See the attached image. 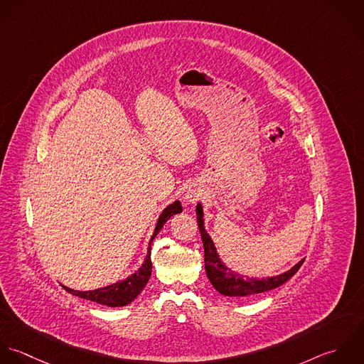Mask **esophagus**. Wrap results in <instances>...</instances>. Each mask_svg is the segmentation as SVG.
Wrapping results in <instances>:
<instances>
[{
  "mask_svg": "<svg viewBox=\"0 0 364 364\" xmlns=\"http://www.w3.org/2000/svg\"><path fill=\"white\" fill-rule=\"evenodd\" d=\"M201 197V193L198 190H188L186 194H184V201L188 203V204H196Z\"/></svg>",
  "mask_w": 364,
  "mask_h": 364,
  "instance_id": "1",
  "label": "esophagus"
}]
</instances>
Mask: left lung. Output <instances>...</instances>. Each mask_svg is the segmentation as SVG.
<instances>
[{
	"label": "left lung",
	"instance_id": "left-lung-1",
	"mask_svg": "<svg viewBox=\"0 0 364 364\" xmlns=\"http://www.w3.org/2000/svg\"><path fill=\"white\" fill-rule=\"evenodd\" d=\"M197 220L198 228L201 232V239L204 243V262H205V272L207 276L214 286V289L218 291L219 294L226 296H250L256 295L264 291L273 290L289 282L291 277L299 270V267L304 263V259L298 262L290 270L266 279H255V277H245L239 273L232 272L229 267H226L222 260L219 259L217 247L211 239V236L207 233L204 226V213L203 205L198 203L197 208Z\"/></svg>",
	"mask_w": 364,
	"mask_h": 364
}]
</instances>
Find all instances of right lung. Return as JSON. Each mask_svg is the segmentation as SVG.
<instances>
[{
    "label": "right lung",
    "mask_w": 364,
    "mask_h": 364,
    "mask_svg": "<svg viewBox=\"0 0 364 364\" xmlns=\"http://www.w3.org/2000/svg\"><path fill=\"white\" fill-rule=\"evenodd\" d=\"M183 211V207L180 204V201H174L173 204H170L167 208L163 210V213L160 214V217L157 219L154 232L150 237L149 242V247H147V255H146L145 262L141 266V269L138 272H135L134 274H131L129 277H127L122 282H117L111 286L107 287H101L97 290L91 291H77L72 290L66 286H63V289L73 294L75 296L84 298V299H90L94 301L97 304H102L107 306H125L128 304H131L139 294L144 290L150 279L151 274V260H150V245L153 242V239L156 237V235L160 232V229L163 228V225L171 218L176 214H180Z\"/></svg>",
    "instance_id": "add662e5"
}]
</instances>
